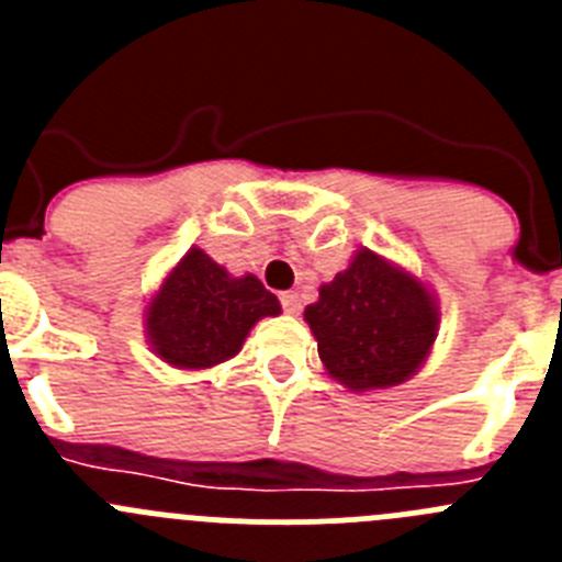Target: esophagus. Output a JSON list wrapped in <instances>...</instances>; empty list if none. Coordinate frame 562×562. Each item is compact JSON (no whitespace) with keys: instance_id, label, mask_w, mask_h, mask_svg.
<instances>
[{"instance_id":"1","label":"esophagus","mask_w":562,"mask_h":562,"mask_svg":"<svg viewBox=\"0 0 562 562\" xmlns=\"http://www.w3.org/2000/svg\"><path fill=\"white\" fill-rule=\"evenodd\" d=\"M281 306H284L286 315H297L301 312V295L297 292H281Z\"/></svg>"}]
</instances>
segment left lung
Here are the masks:
<instances>
[{
	"instance_id": "1",
	"label": "left lung",
	"mask_w": 562,
	"mask_h": 562,
	"mask_svg": "<svg viewBox=\"0 0 562 562\" xmlns=\"http://www.w3.org/2000/svg\"><path fill=\"white\" fill-rule=\"evenodd\" d=\"M304 317L326 371L351 391L405 382L439 335L428 286L371 250L357 252L349 270L321 286Z\"/></svg>"
}]
</instances>
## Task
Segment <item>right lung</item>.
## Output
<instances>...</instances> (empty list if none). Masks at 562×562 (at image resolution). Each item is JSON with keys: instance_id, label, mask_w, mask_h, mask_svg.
Listing matches in <instances>:
<instances>
[{"instance_id": "add662e5", "label": "right lung", "mask_w": 562, "mask_h": 562, "mask_svg": "<svg viewBox=\"0 0 562 562\" xmlns=\"http://www.w3.org/2000/svg\"><path fill=\"white\" fill-rule=\"evenodd\" d=\"M281 304L256 276L233 278L200 247L168 272L146 310L154 355L177 369H211L238 355L252 326Z\"/></svg>"}]
</instances>
